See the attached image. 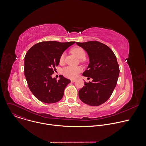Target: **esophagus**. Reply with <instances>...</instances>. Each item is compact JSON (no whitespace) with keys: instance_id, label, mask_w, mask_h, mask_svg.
<instances>
[{"instance_id":"esophagus-1","label":"esophagus","mask_w":146,"mask_h":146,"mask_svg":"<svg viewBox=\"0 0 146 146\" xmlns=\"http://www.w3.org/2000/svg\"><path fill=\"white\" fill-rule=\"evenodd\" d=\"M70 81L72 82H74L76 81V79H71Z\"/></svg>"}]
</instances>
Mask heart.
<instances>
[{
    "label": "heart",
    "mask_w": 146,
    "mask_h": 146,
    "mask_svg": "<svg viewBox=\"0 0 146 146\" xmlns=\"http://www.w3.org/2000/svg\"><path fill=\"white\" fill-rule=\"evenodd\" d=\"M72 52L76 54L79 58H83L85 57L86 53L85 51L81 47H75L72 49ZM65 53H63L60 56V61L64 60ZM81 71V68L79 66H68L65 67L62 70L63 74L69 78H74L77 76L78 73Z\"/></svg>",
    "instance_id": "obj_1"
}]
</instances>
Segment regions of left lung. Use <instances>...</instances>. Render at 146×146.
Instances as JSON below:
<instances>
[{
  "label": "left lung",
  "mask_w": 146,
  "mask_h": 146,
  "mask_svg": "<svg viewBox=\"0 0 146 146\" xmlns=\"http://www.w3.org/2000/svg\"><path fill=\"white\" fill-rule=\"evenodd\" d=\"M76 44L89 56V64L82 75L92 78V82H85L78 92L79 98L88 105H101L109 100L117 85L119 68L116 56L108 46L98 41Z\"/></svg>",
  "instance_id": "left-lung-1"
}]
</instances>
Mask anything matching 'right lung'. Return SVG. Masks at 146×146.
<instances>
[{"instance_id":"right-lung-1","label":"right lung","mask_w":146,"mask_h":146,"mask_svg":"<svg viewBox=\"0 0 146 146\" xmlns=\"http://www.w3.org/2000/svg\"><path fill=\"white\" fill-rule=\"evenodd\" d=\"M75 41H42L32 46L24 58V75L29 90L39 101L53 104L60 101L70 80L60 76L52 78L61 55Z\"/></svg>"}]
</instances>
